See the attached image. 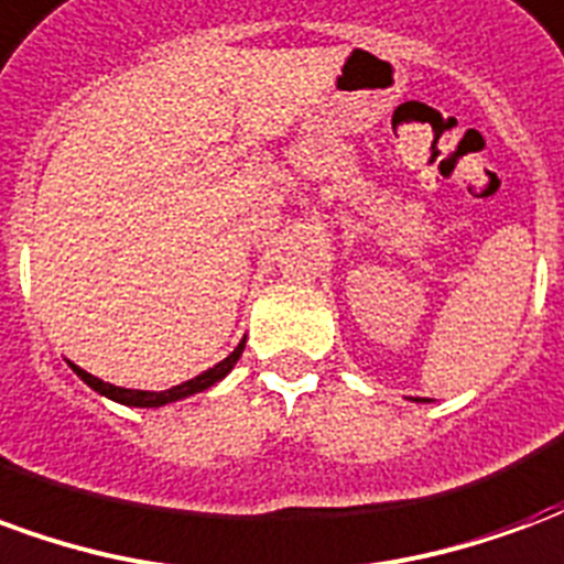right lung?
Here are the masks:
<instances>
[{
  "label": "right lung",
  "mask_w": 564,
  "mask_h": 564,
  "mask_svg": "<svg viewBox=\"0 0 564 564\" xmlns=\"http://www.w3.org/2000/svg\"><path fill=\"white\" fill-rule=\"evenodd\" d=\"M241 350H245V338H241V344L235 347L232 354L226 356L223 362H217L214 368H208V371H202L198 378L186 380V383H181V387H172V390H162V392H148V390H123V387H115V383H105V380L93 378V375H87L84 368L72 366V371L78 375L87 387H93V390L99 392V395H105V399H111V402H120V404H129V408H162V404L169 402H181V399H186V395H196V392L208 390V387H214L217 380H223L229 371L235 368V362L241 359Z\"/></svg>",
  "instance_id": "obj_1"
}]
</instances>
